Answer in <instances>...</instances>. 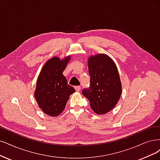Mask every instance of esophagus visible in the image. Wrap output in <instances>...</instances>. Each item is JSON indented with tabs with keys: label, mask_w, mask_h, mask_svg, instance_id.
I'll use <instances>...</instances> for the list:
<instances>
[{
	"label": "esophagus",
	"mask_w": 160,
	"mask_h": 160,
	"mask_svg": "<svg viewBox=\"0 0 160 160\" xmlns=\"http://www.w3.org/2000/svg\"><path fill=\"white\" fill-rule=\"evenodd\" d=\"M74 89L76 90V92H79V91L80 90V89H81V87H80V86H75V87H74Z\"/></svg>",
	"instance_id": "obj_1"
}]
</instances>
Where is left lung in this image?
I'll return each mask as SVG.
<instances>
[{
	"label": "left lung",
	"instance_id": "obj_1",
	"mask_svg": "<svg viewBox=\"0 0 160 160\" xmlns=\"http://www.w3.org/2000/svg\"><path fill=\"white\" fill-rule=\"evenodd\" d=\"M90 86L82 94L90 102L92 110L104 115L113 109L121 98L122 84L114 61L105 54H96L88 58Z\"/></svg>",
	"mask_w": 160,
	"mask_h": 160
}]
</instances>
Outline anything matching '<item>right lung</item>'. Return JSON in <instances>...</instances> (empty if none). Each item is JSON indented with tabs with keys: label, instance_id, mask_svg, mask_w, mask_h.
Listing matches in <instances>:
<instances>
[{
	"label": "right lung",
	"instance_id": "right-lung-1",
	"mask_svg": "<svg viewBox=\"0 0 160 160\" xmlns=\"http://www.w3.org/2000/svg\"><path fill=\"white\" fill-rule=\"evenodd\" d=\"M70 58V55L62 59L52 57L45 63L38 76L34 96L39 108L47 115H60L69 96L75 92L62 74Z\"/></svg>",
	"mask_w": 160,
	"mask_h": 160
}]
</instances>
